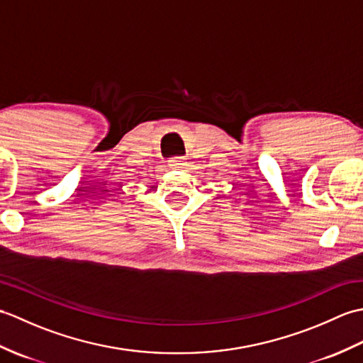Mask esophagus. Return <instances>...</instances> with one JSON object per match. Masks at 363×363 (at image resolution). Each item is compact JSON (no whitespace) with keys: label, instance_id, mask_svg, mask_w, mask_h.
Wrapping results in <instances>:
<instances>
[{"label":"esophagus","instance_id":"34e87169","mask_svg":"<svg viewBox=\"0 0 363 363\" xmlns=\"http://www.w3.org/2000/svg\"><path fill=\"white\" fill-rule=\"evenodd\" d=\"M168 167L172 169H179V168H186L187 162L186 157H173L172 160H168Z\"/></svg>","mask_w":363,"mask_h":363}]
</instances>
